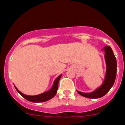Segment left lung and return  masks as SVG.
Here are the masks:
<instances>
[{"mask_svg": "<svg viewBox=\"0 0 125 125\" xmlns=\"http://www.w3.org/2000/svg\"><path fill=\"white\" fill-rule=\"evenodd\" d=\"M105 52V60L106 63V73L104 81L100 87L91 93H82L77 90V92L82 96L90 99L101 98L108 93L114 85L116 75V60L110 47L105 46L102 49Z\"/></svg>", "mask_w": 125, "mask_h": 125, "instance_id": "obj_1", "label": "left lung"}]
</instances>
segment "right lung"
Segmentation results:
<instances>
[{"mask_svg": "<svg viewBox=\"0 0 125 125\" xmlns=\"http://www.w3.org/2000/svg\"><path fill=\"white\" fill-rule=\"evenodd\" d=\"M62 76V74H60V76L57 77V78L55 80L54 82H53V85H52V87H51V89H49L47 91L45 92V93H43L42 94H38V95H28L24 94L23 93H22L18 89H17L16 86H15V89L16 90L18 91V93L20 94V95L22 97L26 99L27 101H30V102H45V101H47L51 99L52 98H53V97L55 95V94H57V90H58V87H59V80H60V78Z\"/></svg>", "mask_w": 125, "mask_h": 125, "instance_id": "right-lung-1", "label": "right lung"}]
</instances>
